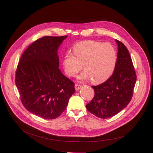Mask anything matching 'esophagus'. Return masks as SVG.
I'll use <instances>...</instances> for the list:
<instances>
[{"instance_id":"34e87169","label":"esophagus","mask_w":153,"mask_h":153,"mask_svg":"<svg viewBox=\"0 0 153 153\" xmlns=\"http://www.w3.org/2000/svg\"><path fill=\"white\" fill-rule=\"evenodd\" d=\"M81 85H80V84H75V89L76 90V91H78L79 89H80L81 88Z\"/></svg>"}]
</instances>
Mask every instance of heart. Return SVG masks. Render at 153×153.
I'll return each mask as SVG.
<instances>
[{
	"instance_id": "1",
	"label": "heart",
	"mask_w": 153,
	"mask_h": 153,
	"mask_svg": "<svg viewBox=\"0 0 153 153\" xmlns=\"http://www.w3.org/2000/svg\"><path fill=\"white\" fill-rule=\"evenodd\" d=\"M73 53L68 52L63 58L64 71L69 77L75 76L81 70L82 65L84 71L79 78L91 79L95 84L105 82L114 72L117 52L108 43L82 41L74 45Z\"/></svg>"
}]
</instances>
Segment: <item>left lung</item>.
I'll list each match as a JSON object with an SVG mask.
<instances>
[{
	"label": "left lung",
	"mask_w": 153,
	"mask_h": 153,
	"mask_svg": "<svg viewBox=\"0 0 153 153\" xmlns=\"http://www.w3.org/2000/svg\"><path fill=\"white\" fill-rule=\"evenodd\" d=\"M118 53L114 73L103 83L92 86L94 97L86 105L87 110L98 118L115 116L125 108L132 99L136 74L130 53L121 42L116 39Z\"/></svg>",
	"instance_id": "8db88e82"
}]
</instances>
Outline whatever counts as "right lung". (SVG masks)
<instances>
[{
	"label": "right lung",
	"mask_w": 153,
	"mask_h": 153,
	"mask_svg": "<svg viewBox=\"0 0 153 153\" xmlns=\"http://www.w3.org/2000/svg\"><path fill=\"white\" fill-rule=\"evenodd\" d=\"M67 36H45L22 54L15 74L21 102L31 113L46 120L58 117L75 92L74 83L59 69L58 49Z\"/></svg>",
	"instance_id": "right-lung-1"
}]
</instances>
